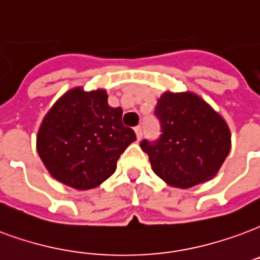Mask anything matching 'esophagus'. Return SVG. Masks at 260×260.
<instances>
[{
	"instance_id": "obj_1",
	"label": "esophagus",
	"mask_w": 260,
	"mask_h": 260,
	"mask_svg": "<svg viewBox=\"0 0 260 260\" xmlns=\"http://www.w3.org/2000/svg\"><path fill=\"white\" fill-rule=\"evenodd\" d=\"M135 134H136V138H138V140L142 139V134H143V132H142V126H136Z\"/></svg>"
}]
</instances>
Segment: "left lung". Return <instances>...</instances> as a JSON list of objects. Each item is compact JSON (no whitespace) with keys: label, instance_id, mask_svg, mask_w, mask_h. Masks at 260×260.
<instances>
[{"label":"left lung","instance_id":"obj_1","mask_svg":"<svg viewBox=\"0 0 260 260\" xmlns=\"http://www.w3.org/2000/svg\"><path fill=\"white\" fill-rule=\"evenodd\" d=\"M161 135L142 140L151 168L169 186L189 189L218 174L232 147V135L219 113L193 92H164L154 111Z\"/></svg>","mask_w":260,"mask_h":260}]
</instances>
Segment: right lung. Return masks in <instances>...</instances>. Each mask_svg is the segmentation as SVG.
<instances>
[{
    "instance_id": "right-lung-1",
    "label": "right lung",
    "mask_w": 260,
    "mask_h": 260,
    "mask_svg": "<svg viewBox=\"0 0 260 260\" xmlns=\"http://www.w3.org/2000/svg\"><path fill=\"white\" fill-rule=\"evenodd\" d=\"M122 109L107 103L105 89L67 91L44 117L37 135L40 158L53 178L77 190L98 187L115 172L124 150L135 142L122 125Z\"/></svg>"
}]
</instances>
